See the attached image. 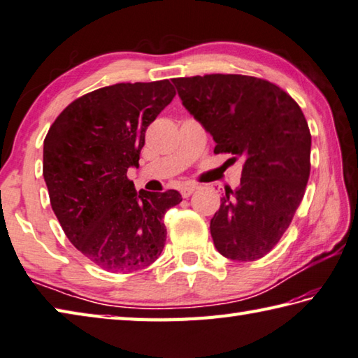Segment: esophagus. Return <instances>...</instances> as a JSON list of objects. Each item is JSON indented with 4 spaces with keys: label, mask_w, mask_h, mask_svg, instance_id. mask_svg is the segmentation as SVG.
<instances>
[{
    "label": "esophagus",
    "mask_w": 358,
    "mask_h": 358,
    "mask_svg": "<svg viewBox=\"0 0 358 358\" xmlns=\"http://www.w3.org/2000/svg\"><path fill=\"white\" fill-rule=\"evenodd\" d=\"M199 186H195V185H187V186H185V187H181V195H183L185 199H187V197H191L192 195V192L195 191V189H197Z\"/></svg>",
    "instance_id": "1"
}]
</instances>
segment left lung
<instances>
[{
    "label": "left lung",
    "instance_id": "obj_1",
    "mask_svg": "<svg viewBox=\"0 0 358 358\" xmlns=\"http://www.w3.org/2000/svg\"><path fill=\"white\" fill-rule=\"evenodd\" d=\"M186 110L209 131L214 153L243 158L239 187L227 189L211 219L217 251L250 262L275 248L304 197L312 136L299 105L259 77L206 74L172 79Z\"/></svg>",
    "mask_w": 358,
    "mask_h": 358
}]
</instances>
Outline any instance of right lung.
Wrapping results in <instances>:
<instances>
[{
    "label": "right lung",
    "instance_id": "1",
    "mask_svg": "<svg viewBox=\"0 0 358 358\" xmlns=\"http://www.w3.org/2000/svg\"><path fill=\"white\" fill-rule=\"evenodd\" d=\"M173 96L167 79L116 83L76 99L49 127L43 177L52 211L69 242L102 270L138 271L164 248L163 217L181 195L136 192L127 171L139 166L145 130Z\"/></svg>",
    "mask_w": 358,
    "mask_h": 358
}]
</instances>
